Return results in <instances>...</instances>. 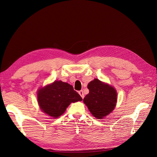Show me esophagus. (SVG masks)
Masks as SVG:
<instances>
[{"label": "esophagus", "mask_w": 157, "mask_h": 157, "mask_svg": "<svg viewBox=\"0 0 157 157\" xmlns=\"http://www.w3.org/2000/svg\"><path fill=\"white\" fill-rule=\"evenodd\" d=\"M78 94L80 95V96L82 97V99L84 98V95L83 90H80V91L78 92Z\"/></svg>", "instance_id": "esophagus-1"}]
</instances>
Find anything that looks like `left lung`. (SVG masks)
<instances>
[{"mask_svg":"<svg viewBox=\"0 0 157 157\" xmlns=\"http://www.w3.org/2000/svg\"><path fill=\"white\" fill-rule=\"evenodd\" d=\"M88 88L89 93L83 101L94 117L103 118L113 111L117 100L115 88L97 78L88 83Z\"/></svg>","mask_w":157,"mask_h":157,"instance_id":"8db88e82","label":"left lung"}]
</instances>
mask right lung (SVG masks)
Masks as SVG:
<instances>
[{
    "mask_svg": "<svg viewBox=\"0 0 157 157\" xmlns=\"http://www.w3.org/2000/svg\"><path fill=\"white\" fill-rule=\"evenodd\" d=\"M37 99L41 110L53 118L63 114L71 103L82 100L71 85L61 80L39 90Z\"/></svg>",
    "mask_w": 157,
    "mask_h": 157,
    "instance_id": "1",
    "label": "right lung"
}]
</instances>
